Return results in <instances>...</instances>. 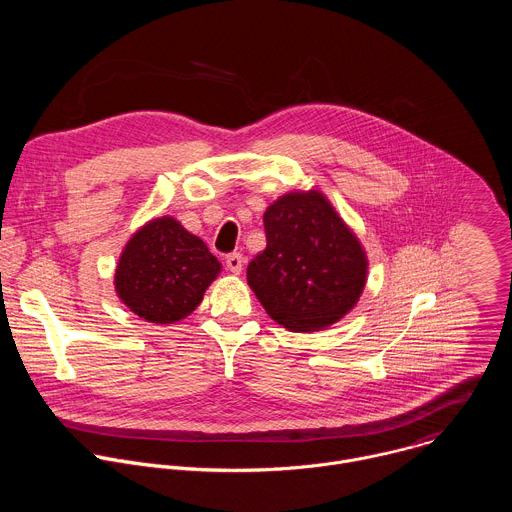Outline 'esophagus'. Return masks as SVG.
<instances>
[{"instance_id":"obj_1","label":"esophagus","mask_w":512,"mask_h":512,"mask_svg":"<svg viewBox=\"0 0 512 512\" xmlns=\"http://www.w3.org/2000/svg\"><path fill=\"white\" fill-rule=\"evenodd\" d=\"M243 265H245V257H243L241 253H231V255H227V267H229L235 275H239V273L243 271Z\"/></svg>"}]
</instances>
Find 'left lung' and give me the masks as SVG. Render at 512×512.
Here are the masks:
<instances>
[{"label":"left lung","instance_id":"1","mask_svg":"<svg viewBox=\"0 0 512 512\" xmlns=\"http://www.w3.org/2000/svg\"><path fill=\"white\" fill-rule=\"evenodd\" d=\"M267 247L247 281L265 312L291 332H316L344 318L367 283L358 237L318 192H287L263 214Z\"/></svg>","mask_w":512,"mask_h":512}]
</instances>
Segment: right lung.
<instances>
[{
  "instance_id": "obj_1",
  "label": "right lung",
  "mask_w": 512,
  "mask_h": 512,
  "mask_svg": "<svg viewBox=\"0 0 512 512\" xmlns=\"http://www.w3.org/2000/svg\"><path fill=\"white\" fill-rule=\"evenodd\" d=\"M218 273L221 263L206 243L176 218L162 216L127 241L113 283L133 314L154 324H174L196 310Z\"/></svg>"
}]
</instances>
